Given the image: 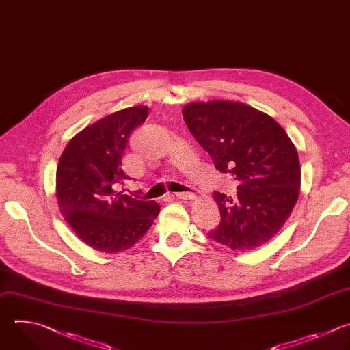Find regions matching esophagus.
Returning <instances> with one entry per match:
<instances>
[{
  "instance_id": "esophagus-1",
  "label": "esophagus",
  "mask_w": 350,
  "mask_h": 350,
  "mask_svg": "<svg viewBox=\"0 0 350 350\" xmlns=\"http://www.w3.org/2000/svg\"><path fill=\"white\" fill-rule=\"evenodd\" d=\"M175 197L182 198V200H194V198H196V194L191 193V191H187V193H176Z\"/></svg>"
}]
</instances>
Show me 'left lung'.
Returning a JSON list of instances; mask_svg holds the SVG:
<instances>
[{"instance_id": "left-lung-1", "label": "left lung", "mask_w": 350, "mask_h": 350, "mask_svg": "<svg viewBox=\"0 0 350 350\" xmlns=\"http://www.w3.org/2000/svg\"><path fill=\"white\" fill-rule=\"evenodd\" d=\"M182 113L215 168L239 182L233 198L214 193L222 219L208 237L239 251L265 244L283 228L299 196V159L287 132L241 102H194Z\"/></svg>"}]
</instances>
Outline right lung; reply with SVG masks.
<instances>
[{
  "label": "right lung",
  "instance_id": "right-lung-1",
  "mask_svg": "<svg viewBox=\"0 0 350 350\" xmlns=\"http://www.w3.org/2000/svg\"><path fill=\"white\" fill-rule=\"evenodd\" d=\"M148 106L118 110L70 141L56 170V197L66 222L91 248L117 254L141 240L160 213L156 201L117 191L129 179L122 154L131 132L148 118Z\"/></svg>",
  "mask_w": 350,
  "mask_h": 350
}]
</instances>
